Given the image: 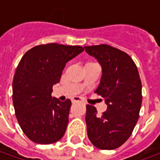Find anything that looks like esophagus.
I'll use <instances>...</instances> for the list:
<instances>
[{"label": "esophagus", "instance_id": "obj_1", "mask_svg": "<svg viewBox=\"0 0 160 160\" xmlns=\"http://www.w3.org/2000/svg\"><path fill=\"white\" fill-rule=\"evenodd\" d=\"M72 102L73 103H76V102H83V100H82V98L80 97H74L72 99Z\"/></svg>", "mask_w": 160, "mask_h": 160}]
</instances>
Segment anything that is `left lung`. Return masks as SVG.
I'll return each mask as SVG.
<instances>
[{
  "mask_svg": "<svg viewBox=\"0 0 160 160\" xmlns=\"http://www.w3.org/2000/svg\"><path fill=\"white\" fill-rule=\"evenodd\" d=\"M86 51L102 67L100 84L95 93L104 98L107 110L98 115L87 105V134L96 148L113 150L130 137L140 117L141 80L135 63L122 50L108 44L85 46Z\"/></svg>",
  "mask_w": 160,
  "mask_h": 160,
  "instance_id": "obj_1",
  "label": "left lung"
}]
</instances>
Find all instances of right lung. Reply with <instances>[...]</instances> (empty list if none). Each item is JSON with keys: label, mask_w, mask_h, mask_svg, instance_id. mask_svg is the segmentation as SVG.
Instances as JSON below:
<instances>
[{"label": "right lung", "mask_w": 160, "mask_h": 160, "mask_svg": "<svg viewBox=\"0 0 160 160\" xmlns=\"http://www.w3.org/2000/svg\"><path fill=\"white\" fill-rule=\"evenodd\" d=\"M81 46L46 43L33 47L19 62L12 80V103L19 126L30 140L52 144L62 139L68 123L71 100L51 96L69 60Z\"/></svg>", "instance_id": "1"}]
</instances>
